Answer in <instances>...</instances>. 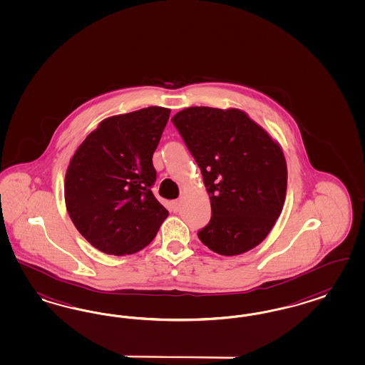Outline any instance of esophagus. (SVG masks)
<instances>
[{"mask_svg": "<svg viewBox=\"0 0 365 365\" xmlns=\"http://www.w3.org/2000/svg\"><path fill=\"white\" fill-rule=\"evenodd\" d=\"M180 207H181V200H175V202H172L173 212H178V211H180Z\"/></svg>", "mask_w": 365, "mask_h": 365, "instance_id": "obj_1", "label": "esophagus"}]
</instances>
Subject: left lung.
<instances>
[{"label":"left lung","mask_w":365,"mask_h":365,"mask_svg":"<svg viewBox=\"0 0 365 365\" xmlns=\"http://www.w3.org/2000/svg\"><path fill=\"white\" fill-rule=\"evenodd\" d=\"M172 122L211 200L212 216L199 240L222 256L256 247L283 210L287 163L280 145L241 109L190 107Z\"/></svg>","instance_id":"obj_1"}]
</instances>
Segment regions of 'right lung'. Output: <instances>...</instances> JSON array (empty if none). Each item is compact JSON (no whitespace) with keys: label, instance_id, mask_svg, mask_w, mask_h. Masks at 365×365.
I'll return each mask as SVG.
<instances>
[{"label":"right lung","instance_id":"obj_1","mask_svg":"<svg viewBox=\"0 0 365 365\" xmlns=\"http://www.w3.org/2000/svg\"><path fill=\"white\" fill-rule=\"evenodd\" d=\"M170 109L149 107L110 116L74 153L65 177L68 216L103 253L133 255L157 235L169 212L151 187L153 154Z\"/></svg>","mask_w":365,"mask_h":365}]
</instances>
